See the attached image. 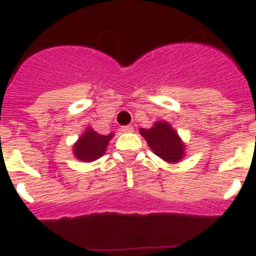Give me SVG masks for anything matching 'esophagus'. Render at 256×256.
Wrapping results in <instances>:
<instances>
[{"label": "esophagus", "instance_id": "obj_1", "mask_svg": "<svg viewBox=\"0 0 256 256\" xmlns=\"http://www.w3.org/2000/svg\"><path fill=\"white\" fill-rule=\"evenodd\" d=\"M120 132H134V128H132V126H122Z\"/></svg>", "mask_w": 256, "mask_h": 256}]
</instances>
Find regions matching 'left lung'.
Segmentation results:
<instances>
[{
    "label": "left lung",
    "instance_id": "8db88e82",
    "mask_svg": "<svg viewBox=\"0 0 256 256\" xmlns=\"http://www.w3.org/2000/svg\"><path fill=\"white\" fill-rule=\"evenodd\" d=\"M140 134L152 152L168 164H179L186 156V144L166 120H156L150 128H140Z\"/></svg>",
    "mask_w": 256,
    "mask_h": 256
}]
</instances>
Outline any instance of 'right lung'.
<instances>
[{
  "mask_svg": "<svg viewBox=\"0 0 256 256\" xmlns=\"http://www.w3.org/2000/svg\"><path fill=\"white\" fill-rule=\"evenodd\" d=\"M114 132L102 136L92 128H86L84 134L73 144L74 156L81 162H94L100 160L108 150V144Z\"/></svg>",
  "mask_w": 256,
  "mask_h": 256,
  "instance_id": "obj_1",
  "label": "right lung"
}]
</instances>
